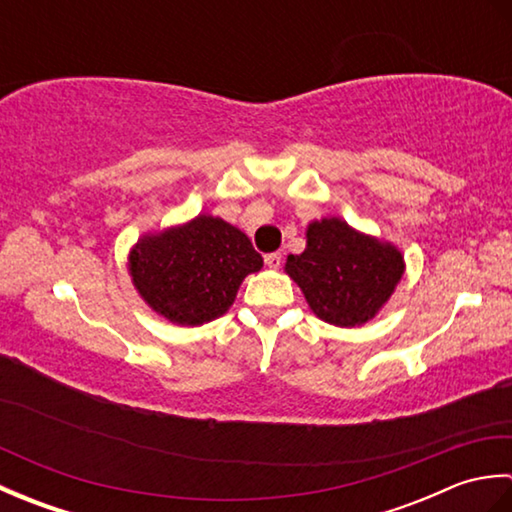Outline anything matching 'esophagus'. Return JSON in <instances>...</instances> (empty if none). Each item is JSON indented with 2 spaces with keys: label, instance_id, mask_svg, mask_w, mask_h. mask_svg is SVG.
Here are the masks:
<instances>
[{
  "label": "esophagus",
  "instance_id": "1",
  "mask_svg": "<svg viewBox=\"0 0 512 512\" xmlns=\"http://www.w3.org/2000/svg\"><path fill=\"white\" fill-rule=\"evenodd\" d=\"M266 266L277 270V268L281 266V253H270V255H266Z\"/></svg>",
  "mask_w": 512,
  "mask_h": 512
}]
</instances>
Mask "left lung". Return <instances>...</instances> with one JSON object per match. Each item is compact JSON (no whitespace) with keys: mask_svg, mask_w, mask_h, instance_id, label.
I'll use <instances>...</instances> for the list:
<instances>
[{"mask_svg":"<svg viewBox=\"0 0 512 512\" xmlns=\"http://www.w3.org/2000/svg\"><path fill=\"white\" fill-rule=\"evenodd\" d=\"M306 250L288 255L286 273L325 323L356 328L374 319L405 273L402 253L358 233L341 217H323L306 231Z\"/></svg>","mask_w":512,"mask_h":512,"instance_id":"1","label":"left lung"}]
</instances>
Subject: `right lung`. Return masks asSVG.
<instances>
[{"instance_id": "obj_1", "label": "right lung", "mask_w": 512, "mask_h": 512, "mask_svg": "<svg viewBox=\"0 0 512 512\" xmlns=\"http://www.w3.org/2000/svg\"><path fill=\"white\" fill-rule=\"evenodd\" d=\"M264 266L250 239L213 215L145 235L129 253L138 295L176 325L209 323L233 306L239 284Z\"/></svg>"}]
</instances>
